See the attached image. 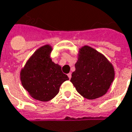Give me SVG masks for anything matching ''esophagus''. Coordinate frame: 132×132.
<instances>
[{
    "mask_svg": "<svg viewBox=\"0 0 132 132\" xmlns=\"http://www.w3.org/2000/svg\"><path fill=\"white\" fill-rule=\"evenodd\" d=\"M68 77H69V79L71 78V73H69L68 74Z\"/></svg>",
    "mask_w": 132,
    "mask_h": 132,
    "instance_id": "esophagus-1",
    "label": "esophagus"
}]
</instances>
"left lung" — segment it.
<instances>
[{
	"instance_id": "1",
	"label": "left lung",
	"mask_w": 132,
	"mask_h": 132,
	"mask_svg": "<svg viewBox=\"0 0 132 132\" xmlns=\"http://www.w3.org/2000/svg\"><path fill=\"white\" fill-rule=\"evenodd\" d=\"M71 82L80 95L87 99L103 96L115 78L113 64L106 56L87 45L79 50Z\"/></svg>"
}]
</instances>
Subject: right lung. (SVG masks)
Returning a JSON list of instances; mask_svg holds the SVG:
<instances>
[{"instance_id": "obj_1", "label": "right lung", "mask_w": 132, "mask_h": 132, "mask_svg": "<svg viewBox=\"0 0 132 132\" xmlns=\"http://www.w3.org/2000/svg\"><path fill=\"white\" fill-rule=\"evenodd\" d=\"M52 47L50 45L40 47L26 61L20 72L24 88L33 98L48 101L56 96L59 87L69 77L61 71V67L50 58Z\"/></svg>"}]
</instances>
